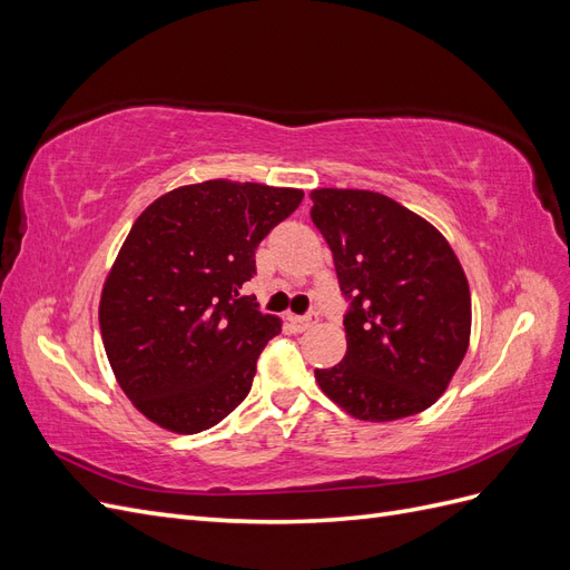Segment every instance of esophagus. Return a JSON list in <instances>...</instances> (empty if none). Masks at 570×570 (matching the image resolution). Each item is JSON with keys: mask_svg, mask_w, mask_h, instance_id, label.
<instances>
[{"mask_svg": "<svg viewBox=\"0 0 570 570\" xmlns=\"http://www.w3.org/2000/svg\"><path fill=\"white\" fill-rule=\"evenodd\" d=\"M316 321H318V312H308L306 316H295V318H289V323H292V331H295V333H306L308 327H312Z\"/></svg>", "mask_w": 570, "mask_h": 570, "instance_id": "34e87169", "label": "esophagus"}]
</instances>
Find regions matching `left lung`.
I'll return each mask as SVG.
<instances>
[{"mask_svg": "<svg viewBox=\"0 0 570 570\" xmlns=\"http://www.w3.org/2000/svg\"><path fill=\"white\" fill-rule=\"evenodd\" d=\"M312 220L333 252L347 354L318 387L358 421L383 423L438 402L471 340V289L454 249L425 218L371 189L321 187Z\"/></svg>", "mask_w": 570, "mask_h": 570, "instance_id": "obj_1", "label": "left lung"}]
</instances>
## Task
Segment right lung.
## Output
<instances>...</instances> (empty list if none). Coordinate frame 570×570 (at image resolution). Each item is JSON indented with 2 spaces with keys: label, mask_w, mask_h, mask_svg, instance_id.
Returning <instances> with one entry per match:
<instances>
[{
  "label": "right lung",
  "mask_w": 570,
  "mask_h": 570,
  "mask_svg": "<svg viewBox=\"0 0 570 570\" xmlns=\"http://www.w3.org/2000/svg\"><path fill=\"white\" fill-rule=\"evenodd\" d=\"M295 187L206 180L154 199L107 275L99 327L120 390L170 433L220 423L281 333L243 285L258 243L297 209Z\"/></svg>",
  "instance_id": "1"
}]
</instances>
